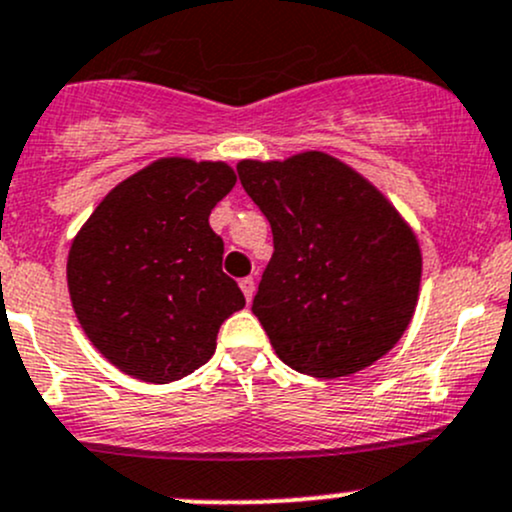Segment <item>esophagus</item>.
Instances as JSON below:
<instances>
[{"label":"esophagus","mask_w":512,"mask_h":512,"mask_svg":"<svg viewBox=\"0 0 512 512\" xmlns=\"http://www.w3.org/2000/svg\"><path fill=\"white\" fill-rule=\"evenodd\" d=\"M240 289H242V294H245V299L250 301L252 297H255V279L252 277L240 279Z\"/></svg>","instance_id":"1"}]
</instances>
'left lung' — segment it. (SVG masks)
<instances>
[{"mask_svg":"<svg viewBox=\"0 0 512 512\" xmlns=\"http://www.w3.org/2000/svg\"><path fill=\"white\" fill-rule=\"evenodd\" d=\"M238 176L272 228L252 314L279 358L326 380L383 358L417 306L422 255L410 225L370 181L324 152L245 159Z\"/></svg>","mask_w":512,"mask_h":512,"instance_id":"1","label":"left lung"}]
</instances>
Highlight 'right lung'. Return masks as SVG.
<instances>
[{
  "label": "right lung",
  "instance_id": "1",
  "mask_svg": "<svg viewBox=\"0 0 512 512\" xmlns=\"http://www.w3.org/2000/svg\"><path fill=\"white\" fill-rule=\"evenodd\" d=\"M233 186L223 161L159 159L112 188L75 235V316L122 373L159 385L186 378L211 360L220 324L245 306L208 223Z\"/></svg>",
  "mask_w": 512,
  "mask_h": 512
}]
</instances>
